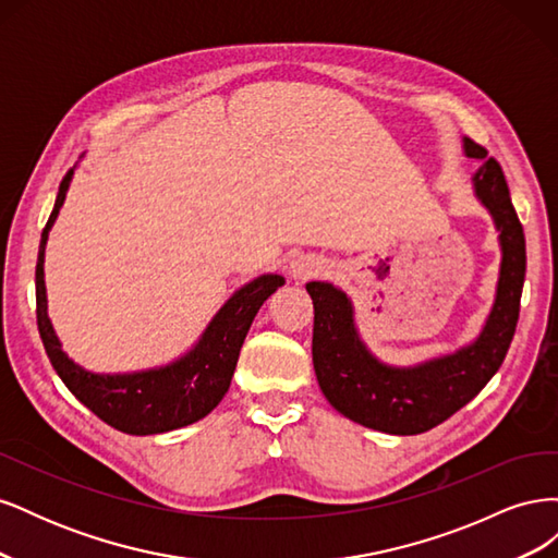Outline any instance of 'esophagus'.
<instances>
[{
	"label": "esophagus",
	"instance_id": "1",
	"mask_svg": "<svg viewBox=\"0 0 558 558\" xmlns=\"http://www.w3.org/2000/svg\"><path fill=\"white\" fill-rule=\"evenodd\" d=\"M326 269V260H320L316 256H298L293 263H291V275L300 281H305L310 277H316Z\"/></svg>",
	"mask_w": 558,
	"mask_h": 558
}]
</instances>
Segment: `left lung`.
<instances>
[{
    "label": "left lung",
    "mask_w": 558,
    "mask_h": 558,
    "mask_svg": "<svg viewBox=\"0 0 558 558\" xmlns=\"http://www.w3.org/2000/svg\"><path fill=\"white\" fill-rule=\"evenodd\" d=\"M463 150L468 158L482 160L472 185L494 218L502 251L494 307L475 342L418 365H386L363 344L347 293L328 281L307 283L314 302L312 359L318 386L337 412L365 428L418 435L442 424L498 373L514 337L526 275L523 228L500 165L468 137Z\"/></svg>",
    "instance_id": "obj_1"
}]
</instances>
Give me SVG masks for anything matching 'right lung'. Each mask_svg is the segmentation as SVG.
Masks as SVG:
<instances>
[{
	"label": "right lung",
	"mask_w": 558,
	"mask_h": 558,
	"mask_svg": "<svg viewBox=\"0 0 558 558\" xmlns=\"http://www.w3.org/2000/svg\"><path fill=\"white\" fill-rule=\"evenodd\" d=\"M74 170L64 174L41 232L37 260V326L50 365L76 396L78 402L97 414L111 428L128 435H158L191 426L205 418L223 400L240 359L244 337L256 318L263 302L283 286L281 275H263L234 291L226 305L209 320L197 344L170 365L142 369L128 375H97L76 365L66 353L48 318L46 283H44V251L48 230L53 228L58 211L70 189Z\"/></svg>",
	"instance_id": "right-lung-1"
}]
</instances>
